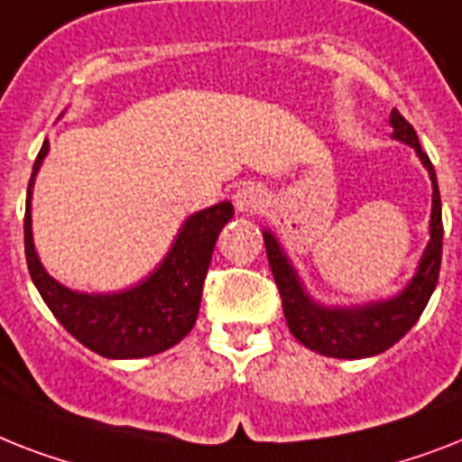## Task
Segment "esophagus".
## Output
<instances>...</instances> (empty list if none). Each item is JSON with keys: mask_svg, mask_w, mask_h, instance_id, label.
I'll return each instance as SVG.
<instances>
[{"mask_svg": "<svg viewBox=\"0 0 462 462\" xmlns=\"http://www.w3.org/2000/svg\"><path fill=\"white\" fill-rule=\"evenodd\" d=\"M268 201L265 192L258 185H244L235 192V206H237L242 213H256L261 211Z\"/></svg>", "mask_w": 462, "mask_h": 462, "instance_id": "obj_1", "label": "esophagus"}]
</instances>
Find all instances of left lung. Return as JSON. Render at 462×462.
Masks as SVG:
<instances>
[{
	"instance_id": "1",
	"label": "left lung",
	"mask_w": 462,
	"mask_h": 462,
	"mask_svg": "<svg viewBox=\"0 0 462 462\" xmlns=\"http://www.w3.org/2000/svg\"><path fill=\"white\" fill-rule=\"evenodd\" d=\"M389 123L393 127V140L413 146L432 180L430 244L420 258L418 273L408 282L406 290L387 301L365 303V306H356V309H325L306 294L301 280L291 268L290 258L280 249L275 235H270L268 230L263 232L268 263L280 296H282L284 318H287L291 335L310 351H318L329 358H367V356L387 351L401 337H406L408 329L418 322L434 287H437L439 268H441V239H444L437 172H434L430 156L422 152L413 125L396 108L392 111Z\"/></svg>"
}]
</instances>
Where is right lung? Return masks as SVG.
Masks as SVG:
<instances>
[{"mask_svg":"<svg viewBox=\"0 0 462 462\" xmlns=\"http://www.w3.org/2000/svg\"><path fill=\"white\" fill-rule=\"evenodd\" d=\"M47 152L49 142H44L28 182L23 235L30 277L49 310L82 346L104 358H144L175 346L197 322L216 239L235 216L232 204L220 201L189 216L168 256L140 284L116 294H80L49 275L32 244L30 194Z\"/></svg>","mask_w":462,"mask_h":462,"instance_id":"obj_1","label":"right lung"}]
</instances>
